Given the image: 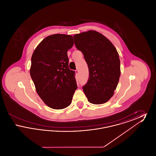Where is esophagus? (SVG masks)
I'll list each match as a JSON object with an SVG mask.
<instances>
[{"instance_id": "obj_1", "label": "esophagus", "mask_w": 156, "mask_h": 156, "mask_svg": "<svg viewBox=\"0 0 156 156\" xmlns=\"http://www.w3.org/2000/svg\"><path fill=\"white\" fill-rule=\"evenodd\" d=\"M75 73H76V74H78L79 71H78V69H76V70H75Z\"/></svg>"}]
</instances>
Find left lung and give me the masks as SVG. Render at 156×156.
<instances>
[{
    "label": "left lung",
    "instance_id": "1",
    "mask_svg": "<svg viewBox=\"0 0 156 156\" xmlns=\"http://www.w3.org/2000/svg\"><path fill=\"white\" fill-rule=\"evenodd\" d=\"M74 38L89 68V79L83 90L90 103L105 104L113 95L119 82V54L111 42L96 31L75 34Z\"/></svg>",
    "mask_w": 156,
    "mask_h": 156
}]
</instances>
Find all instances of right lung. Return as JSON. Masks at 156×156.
<instances>
[{
  "label": "right lung",
  "mask_w": 156,
  "mask_h": 156,
  "mask_svg": "<svg viewBox=\"0 0 156 156\" xmlns=\"http://www.w3.org/2000/svg\"><path fill=\"white\" fill-rule=\"evenodd\" d=\"M73 45L72 36L53 34L38 45L31 57L30 76L37 94L54 109L68 107L77 89L75 73L69 68L67 55Z\"/></svg>",
  "instance_id": "obj_1"
}]
</instances>
